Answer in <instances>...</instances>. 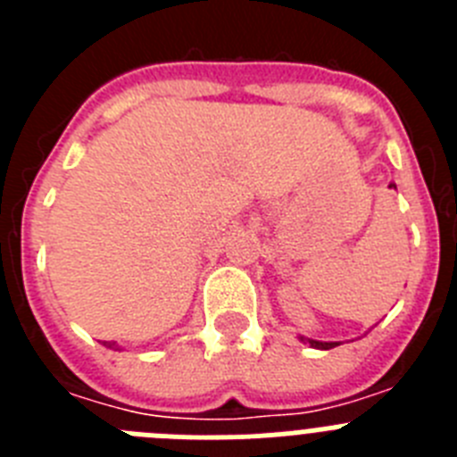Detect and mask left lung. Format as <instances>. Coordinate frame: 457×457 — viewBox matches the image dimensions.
Segmentation results:
<instances>
[{
    "label": "left lung",
    "instance_id": "obj_1",
    "mask_svg": "<svg viewBox=\"0 0 457 457\" xmlns=\"http://www.w3.org/2000/svg\"><path fill=\"white\" fill-rule=\"evenodd\" d=\"M306 341H309L313 348H320V350H329L334 348V345H338V343H320V341H311V338H306Z\"/></svg>",
    "mask_w": 457,
    "mask_h": 457
}]
</instances>
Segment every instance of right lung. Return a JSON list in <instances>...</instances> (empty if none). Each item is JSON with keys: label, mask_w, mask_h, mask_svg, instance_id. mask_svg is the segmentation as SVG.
Here are the masks:
<instances>
[{"label": "right lung", "mask_w": 457, "mask_h": 457, "mask_svg": "<svg viewBox=\"0 0 457 457\" xmlns=\"http://www.w3.org/2000/svg\"><path fill=\"white\" fill-rule=\"evenodd\" d=\"M109 348H112V345H109Z\"/></svg>", "instance_id": "obj_1"}]
</instances>
